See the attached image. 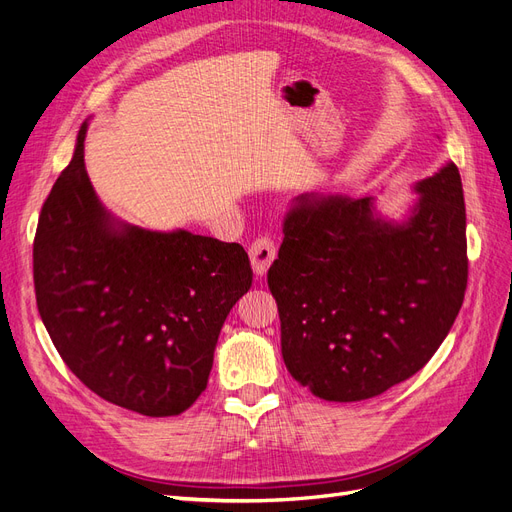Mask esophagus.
Instances as JSON below:
<instances>
[{
    "label": "esophagus",
    "mask_w": 512,
    "mask_h": 512,
    "mask_svg": "<svg viewBox=\"0 0 512 512\" xmlns=\"http://www.w3.org/2000/svg\"><path fill=\"white\" fill-rule=\"evenodd\" d=\"M277 256V245L271 237H258L252 245H250V260L256 275H265L271 267V262Z\"/></svg>",
    "instance_id": "obj_1"
}]
</instances>
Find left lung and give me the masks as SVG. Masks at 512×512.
<instances>
[{"label":"left lung","instance_id":"obj_1","mask_svg":"<svg viewBox=\"0 0 512 512\" xmlns=\"http://www.w3.org/2000/svg\"><path fill=\"white\" fill-rule=\"evenodd\" d=\"M395 224L374 198L303 194L267 273L290 376L327 401H361L423 369L468 286L466 205L453 162L414 185Z\"/></svg>","mask_w":512,"mask_h":512}]
</instances>
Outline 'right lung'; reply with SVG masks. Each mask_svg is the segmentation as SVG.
I'll list each match as a JSON object with an SVG mask.
<instances>
[{
  "label": "right lung",
  "instance_id": "1",
  "mask_svg": "<svg viewBox=\"0 0 512 512\" xmlns=\"http://www.w3.org/2000/svg\"><path fill=\"white\" fill-rule=\"evenodd\" d=\"M85 132L40 211L38 312L89 391L175 416L207 389L222 324L252 286L250 258L239 243L115 220L87 177Z\"/></svg>",
  "mask_w": 512,
  "mask_h": 512
}]
</instances>
